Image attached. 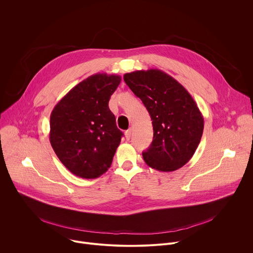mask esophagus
Here are the masks:
<instances>
[{
  "label": "esophagus",
  "mask_w": 253,
  "mask_h": 253,
  "mask_svg": "<svg viewBox=\"0 0 253 253\" xmlns=\"http://www.w3.org/2000/svg\"><path fill=\"white\" fill-rule=\"evenodd\" d=\"M131 135H132V130H131V129H129V130H127V131L125 132V137H126L127 140H130Z\"/></svg>",
  "instance_id": "obj_1"
}]
</instances>
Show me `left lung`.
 I'll return each instance as SVG.
<instances>
[{
  "mask_svg": "<svg viewBox=\"0 0 253 253\" xmlns=\"http://www.w3.org/2000/svg\"><path fill=\"white\" fill-rule=\"evenodd\" d=\"M123 78L152 120L153 141L142 153L144 161L162 172L184 166L195 153L204 128L203 116L191 95L158 69L137 70Z\"/></svg>",
  "mask_w": 253,
  "mask_h": 253,
  "instance_id": "8db88e82",
  "label": "left lung"
}]
</instances>
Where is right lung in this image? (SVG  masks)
Masks as SVG:
<instances>
[{"label": "right lung", "instance_id": "1", "mask_svg": "<svg viewBox=\"0 0 253 253\" xmlns=\"http://www.w3.org/2000/svg\"><path fill=\"white\" fill-rule=\"evenodd\" d=\"M120 82L119 75L94 74L72 88L51 113V145L78 177L98 178L112 164L123 133L108 104Z\"/></svg>", "mask_w": 253, "mask_h": 253}]
</instances>
